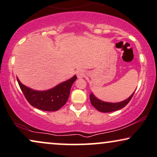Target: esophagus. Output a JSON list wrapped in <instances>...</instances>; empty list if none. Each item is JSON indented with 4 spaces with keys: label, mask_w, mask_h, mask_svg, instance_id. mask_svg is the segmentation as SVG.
Returning a JSON list of instances; mask_svg holds the SVG:
<instances>
[{
    "label": "esophagus",
    "mask_w": 157,
    "mask_h": 157,
    "mask_svg": "<svg viewBox=\"0 0 157 157\" xmlns=\"http://www.w3.org/2000/svg\"><path fill=\"white\" fill-rule=\"evenodd\" d=\"M77 76L78 78H82L85 77L84 72L82 70H78L77 71Z\"/></svg>",
    "instance_id": "obj_1"
}]
</instances>
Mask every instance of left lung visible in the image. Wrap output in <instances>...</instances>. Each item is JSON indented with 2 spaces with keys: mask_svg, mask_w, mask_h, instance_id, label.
I'll use <instances>...</instances> for the list:
<instances>
[{
  "mask_svg": "<svg viewBox=\"0 0 157 157\" xmlns=\"http://www.w3.org/2000/svg\"><path fill=\"white\" fill-rule=\"evenodd\" d=\"M135 93V91H134ZM134 93L129 97L128 98H127L126 100L122 101L117 102V103H111V102H106L100 100L98 98H96V96L93 95V93H91L90 94V99L91 104L93 105L97 110L101 112H114V111L121 109L126 106L128 104L129 101L131 100L132 96H133Z\"/></svg>",
  "mask_w": 157,
  "mask_h": 157,
  "instance_id": "1",
  "label": "left lung"
}]
</instances>
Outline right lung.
<instances>
[{
	"label": "right lung",
	"instance_id": "1",
	"mask_svg": "<svg viewBox=\"0 0 157 157\" xmlns=\"http://www.w3.org/2000/svg\"><path fill=\"white\" fill-rule=\"evenodd\" d=\"M76 80L77 76L74 75L72 78L59 83L48 90H36L23 85L17 77L19 87L27 101L35 108L46 112H55L66 104L71 87Z\"/></svg>",
	"mask_w": 157,
	"mask_h": 157
}]
</instances>
